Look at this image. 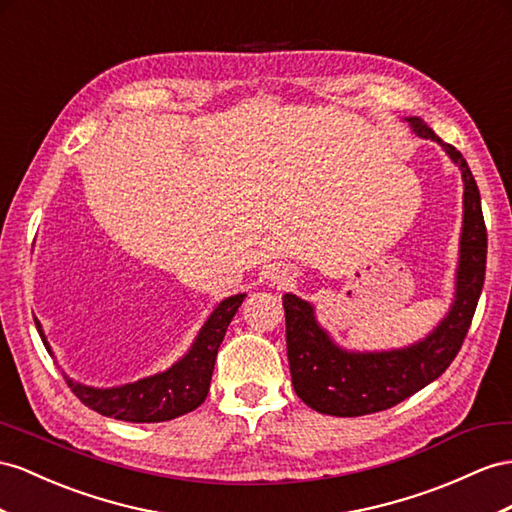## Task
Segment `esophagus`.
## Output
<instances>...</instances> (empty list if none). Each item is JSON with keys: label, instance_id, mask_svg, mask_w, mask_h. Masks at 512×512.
<instances>
[{"label": "esophagus", "instance_id": "34e87169", "mask_svg": "<svg viewBox=\"0 0 512 512\" xmlns=\"http://www.w3.org/2000/svg\"><path fill=\"white\" fill-rule=\"evenodd\" d=\"M290 279H292V270L290 268H281V270L274 272V283L285 285Z\"/></svg>", "mask_w": 512, "mask_h": 512}]
</instances>
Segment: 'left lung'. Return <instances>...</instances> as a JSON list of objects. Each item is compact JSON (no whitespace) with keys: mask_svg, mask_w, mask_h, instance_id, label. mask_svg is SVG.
Segmentation results:
<instances>
[{"mask_svg":"<svg viewBox=\"0 0 512 512\" xmlns=\"http://www.w3.org/2000/svg\"><path fill=\"white\" fill-rule=\"evenodd\" d=\"M406 123L419 138H430L441 144L463 177V233L454 303L437 329L411 346L383 352H355L333 342L331 335L318 324L307 300L285 294V337L292 385L300 400L324 415L359 417L385 411L437 381L463 346L484 285L487 227H484L476 179L461 151L443 142L422 119L409 116Z\"/></svg>","mask_w":512,"mask_h":512,"instance_id":"left-lung-1","label":"left lung"}]
</instances>
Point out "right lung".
<instances>
[{"mask_svg":"<svg viewBox=\"0 0 512 512\" xmlns=\"http://www.w3.org/2000/svg\"><path fill=\"white\" fill-rule=\"evenodd\" d=\"M244 298L246 294H235L222 300L212 311V316L201 326L199 335H196L194 344L186 355L164 372L140 378L136 383L108 389L88 387L73 381L69 376H64V381H67L71 391L88 409L106 417L123 419V422L155 424L186 415L194 411L196 406H201L207 398L218 348L222 339H225L227 326L231 324L235 313H238V307L242 305ZM34 322L47 352L54 357L41 322Z\"/></svg>","mask_w":512,"mask_h":512,"instance_id":"add662e5","label":"right lung"}]
</instances>
